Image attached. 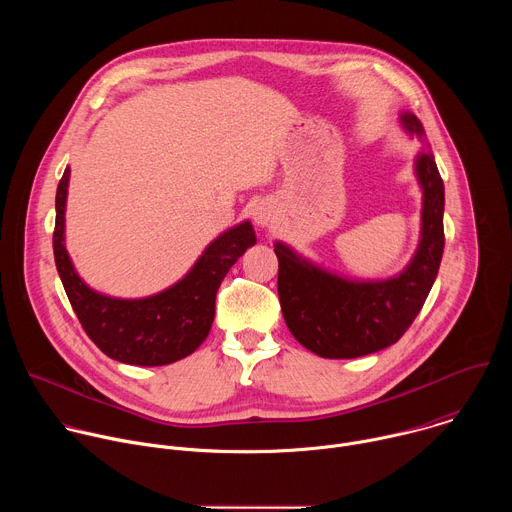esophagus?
I'll use <instances>...</instances> for the list:
<instances>
[{
  "label": "esophagus",
  "mask_w": 512,
  "mask_h": 512,
  "mask_svg": "<svg viewBox=\"0 0 512 512\" xmlns=\"http://www.w3.org/2000/svg\"><path fill=\"white\" fill-rule=\"evenodd\" d=\"M251 216H253V223L257 227H267L273 223V218H275V206L267 200H259L253 204Z\"/></svg>",
  "instance_id": "34e87169"
}]
</instances>
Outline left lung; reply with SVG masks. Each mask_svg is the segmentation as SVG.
Wrapping results in <instances>:
<instances>
[{
	"label": "left lung",
	"mask_w": 512,
	"mask_h": 512,
	"mask_svg": "<svg viewBox=\"0 0 512 512\" xmlns=\"http://www.w3.org/2000/svg\"><path fill=\"white\" fill-rule=\"evenodd\" d=\"M409 135L425 139L421 121L399 115ZM421 235L403 271L387 279L338 275L289 245L275 241L279 261L277 294L283 320L294 338L322 358H356L395 344L425 304L444 255V182L429 145L415 156Z\"/></svg>",
	"instance_id": "8db88e82"
}]
</instances>
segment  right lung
<instances>
[{
  "label": "right lung",
  "instance_id": "obj_1",
  "mask_svg": "<svg viewBox=\"0 0 512 512\" xmlns=\"http://www.w3.org/2000/svg\"><path fill=\"white\" fill-rule=\"evenodd\" d=\"M70 168L56 188L54 261L72 310L89 338L113 360L135 367H164L192 354L208 336L221 281L257 243L249 221L218 235L174 285L148 298H111L89 287L64 245V212Z\"/></svg>",
  "mask_w": 512,
  "mask_h": 512
}]
</instances>
